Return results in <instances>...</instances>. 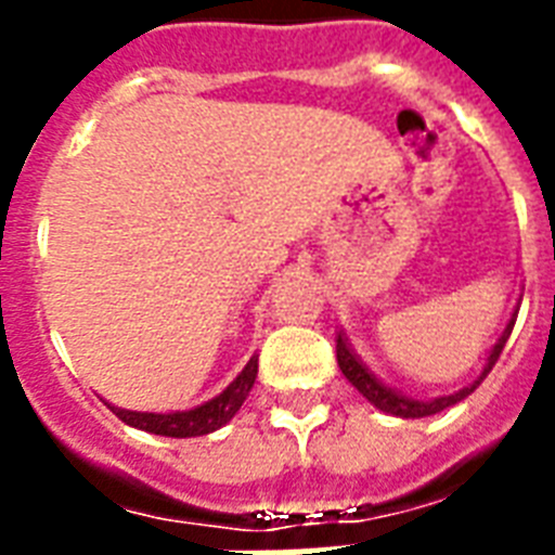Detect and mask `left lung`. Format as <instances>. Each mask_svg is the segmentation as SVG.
<instances>
[{"label": "left lung", "instance_id": "obj_1", "mask_svg": "<svg viewBox=\"0 0 555 555\" xmlns=\"http://www.w3.org/2000/svg\"><path fill=\"white\" fill-rule=\"evenodd\" d=\"M518 305H513V313H509L507 325L501 328L499 339L492 343V348L487 351V357H483V369L481 374L469 383V386L457 388V391H452V395H443V397H431V400H414V397L403 395V391H397V388L386 386L383 379L374 374V371L369 369V365L360 360V354H357L354 348H351V343H348L346 331H339L337 334V363H339V371L346 374V379L351 383V386L360 391V395L369 400L374 409H379V412L386 414H395V417H403V421H414V417H429V414H438L443 412V409H449V405L461 403L464 397H469L475 391V388L481 386V379L487 377L492 371V365L499 363L501 351H504V346H507L509 339V331H513V325H516V317H518Z\"/></svg>", "mask_w": 555, "mask_h": 555}]
</instances>
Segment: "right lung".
I'll list each match as a JSON object with an SVG mask.
<instances>
[{"instance_id": "add662e5", "label": "right lung", "mask_w": 555, "mask_h": 555, "mask_svg": "<svg viewBox=\"0 0 555 555\" xmlns=\"http://www.w3.org/2000/svg\"><path fill=\"white\" fill-rule=\"evenodd\" d=\"M256 374H259V354L247 360V365L238 371V377L221 395H216L207 403L192 405L186 412H132V409H120V405L112 403H108V409L134 429L152 431L160 438H198V435H209V431L221 429L224 423L233 421L235 412L242 409V403L250 395Z\"/></svg>"}]
</instances>
